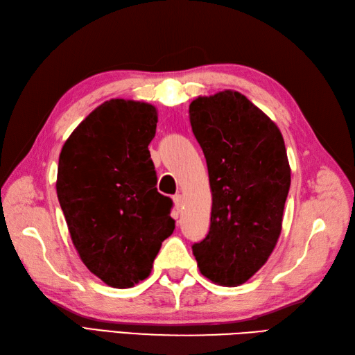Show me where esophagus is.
<instances>
[{
    "label": "esophagus",
    "instance_id": "34e87169",
    "mask_svg": "<svg viewBox=\"0 0 355 355\" xmlns=\"http://www.w3.org/2000/svg\"><path fill=\"white\" fill-rule=\"evenodd\" d=\"M174 205H175V210L180 213L181 208H183V196L175 195L174 196Z\"/></svg>",
    "mask_w": 355,
    "mask_h": 355
}]
</instances>
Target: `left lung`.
Returning <instances> with one entry per match:
<instances>
[{
  "instance_id": "left-lung-1",
  "label": "left lung",
  "mask_w": 355,
  "mask_h": 355,
  "mask_svg": "<svg viewBox=\"0 0 355 355\" xmlns=\"http://www.w3.org/2000/svg\"><path fill=\"white\" fill-rule=\"evenodd\" d=\"M189 115L213 195L210 231L193 255L207 279L239 286L266 264L282 231L291 186L284 136L232 89L195 98Z\"/></svg>"
}]
</instances>
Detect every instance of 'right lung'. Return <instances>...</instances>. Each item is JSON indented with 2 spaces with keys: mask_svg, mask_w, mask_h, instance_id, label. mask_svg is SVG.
<instances>
[{
  "mask_svg": "<svg viewBox=\"0 0 355 355\" xmlns=\"http://www.w3.org/2000/svg\"><path fill=\"white\" fill-rule=\"evenodd\" d=\"M156 125L153 105L111 98L76 127L60 154L57 195L71 241L85 267L114 288L147 279L175 230L148 151Z\"/></svg>",
  "mask_w": 355,
  "mask_h": 355,
  "instance_id": "right-lung-1",
  "label": "right lung"
}]
</instances>
